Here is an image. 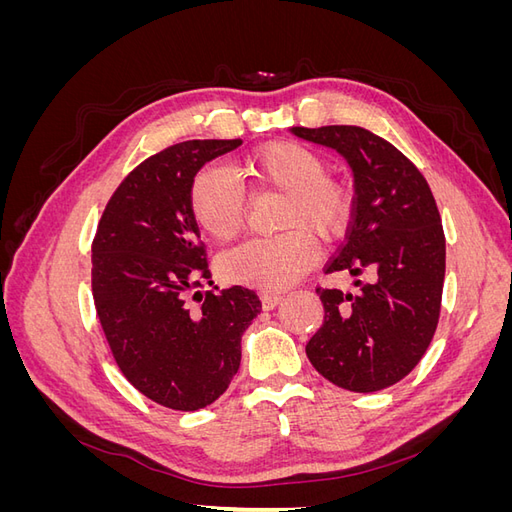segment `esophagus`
<instances>
[{
    "instance_id": "1",
    "label": "esophagus",
    "mask_w": 512,
    "mask_h": 512,
    "mask_svg": "<svg viewBox=\"0 0 512 512\" xmlns=\"http://www.w3.org/2000/svg\"><path fill=\"white\" fill-rule=\"evenodd\" d=\"M260 301H262V309H273V307H277L282 303V294H277V292H262L260 294Z\"/></svg>"
}]
</instances>
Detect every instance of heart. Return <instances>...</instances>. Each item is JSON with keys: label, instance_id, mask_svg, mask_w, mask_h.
<instances>
[{"label": "heart", "instance_id": "obj_1", "mask_svg": "<svg viewBox=\"0 0 512 512\" xmlns=\"http://www.w3.org/2000/svg\"><path fill=\"white\" fill-rule=\"evenodd\" d=\"M247 170L262 185L286 194L280 224L294 228L241 243L218 260V273L230 284L282 290L316 258V243L305 228L322 241L337 237L348 224L352 194L342 181L327 177V160L301 143L275 141L260 147ZM190 209L196 224L218 243L237 237L245 226L243 192L222 166H207L194 177Z\"/></svg>", "mask_w": 512, "mask_h": 512}]
</instances>
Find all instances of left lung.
<instances>
[{
    "instance_id": "left-lung-1",
    "label": "left lung",
    "mask_w": 512,
    "mask_h": 512,
    "mask_svg": "<svg viewBox=\"0 0 512 512\" xmlns=\"http://www.w3.org/2000/svg\"><path fill=\"white\" fill-rule=\"evenodd\" d=\"M290 130L335 149L354 175L352 222L324 271L350 273L356 290L316 288L324 322L305 346L307 359L346 391H382L410 374L438 327L446 241L436 198L421 170L374 132Z\"/></svg>"
}]
</instances>
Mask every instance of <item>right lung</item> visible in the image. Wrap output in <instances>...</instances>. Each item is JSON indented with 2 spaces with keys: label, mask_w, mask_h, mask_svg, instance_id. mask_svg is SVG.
<instances>
[{
  "label": "right lung",
  "mask_w": 512,
  "mask_h": 512,
  "mask_svg": "<svg viewBox=\"0 0 512 512\" xmlns=\"http://www.w3.org/2000/svg\"><path fill=\"white\" fill-rule=\"evenodd\" d=\"M241 143L185 141L138 164L108 200L91 245L96 312L121 374L170 410H200L228 389L241 335L262 309L243 286L193 292L211 273L192 181Z\"/></svg>",
  "instance_id": "right-lung-1"
}]
</instances>
